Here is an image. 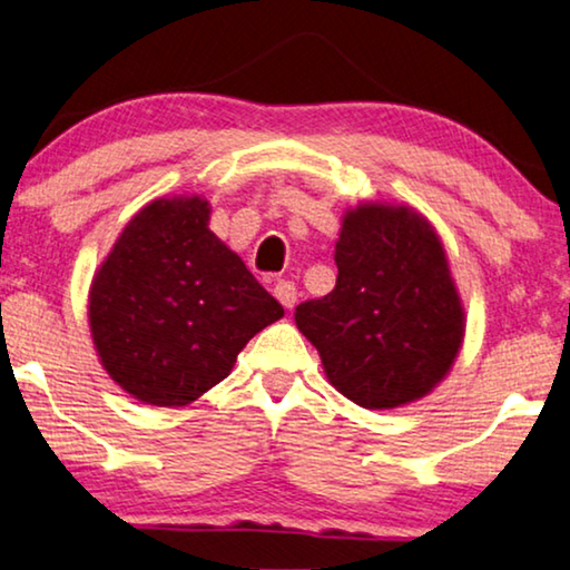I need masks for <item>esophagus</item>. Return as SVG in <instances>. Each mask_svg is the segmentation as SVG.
Returning a JSON list of instances; mask_svg holds the SVG:
<instances>
[{"label":"esophagus","mask_w":570,"mask_h":570,"mask_svg":"<svg viewBox=\"0 0 570 570\" xmlns=\"http://www.w3.org/2000/svg\"><path fill=\"white\" fill-rule=\"evenodd\" d=\"M273 294H276V299L284 305L286 309H292L294 305H297V286L292 284V281L286 278H278L276 286H273Z\"/></svg>","instance_id":"1"}]
</instances>
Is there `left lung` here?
<instances>
[{
    "label": "left lung",
    "mask_w": 570,
    "mask_h": 570,
    "mask_svg": "<svg viewBox=\"0 0 570 570\" xmlns=\"http://www.w3.org/2000/svg\"><path fill=\"white\" fill-rule=\"evenodd\" d=\"M333 257V292L294 313L328 381L364 409L422 399L449 373L464 336L435 229L412 208L360 206L346 214Z\"/></svg>",
    "instance_id": "1"
}]
</instances>
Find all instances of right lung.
<instances>
[{"label": "right lung", "mask_w": 570, "mask_h": 570, "mask_svg": "<svg viewBox=\"0 0 570 570\" xmlns=\"http://www.w3.org/2000/svg\"><path fill=\"white\" fill-rule=\"evenodd\" d=\"M200 197L154 200L96 273L90 331L106 373L138 401L185 406L232 373L284 307L208 229Z\"/></svg>", "instance_id": "obj_1"}]
</instances>
